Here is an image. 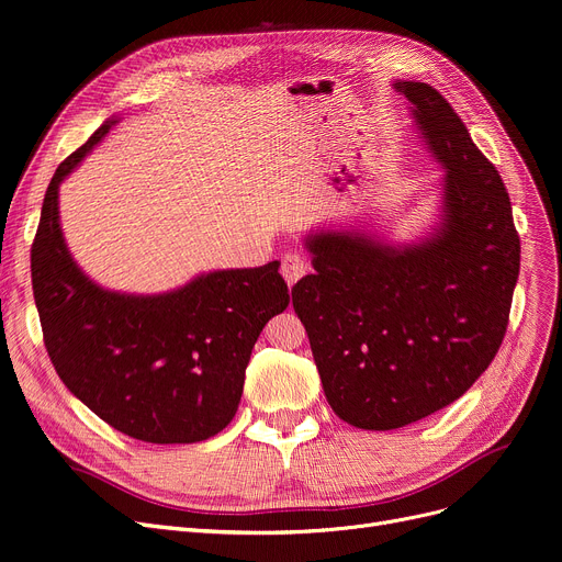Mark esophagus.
Returning a JSON list of instances; mask_svg holds the SVG:
<instances>
[{
    "label": "esophagus",
    "mask_w": 562,
    "mask_h": 562,
    "mask_svg": "<svg viewBox=\"0 0 562 562\" xmlns=\"http://www.w3.org/2000/svg\"><path fill=\"white\" fill-rule=\"evenodd\" d=\"M305 273H307V263L303 261V257L296 252H286L282 259V276L286 284L293 286Z\"/></svg>",
    "instance_id": "1"
}]
</instances>
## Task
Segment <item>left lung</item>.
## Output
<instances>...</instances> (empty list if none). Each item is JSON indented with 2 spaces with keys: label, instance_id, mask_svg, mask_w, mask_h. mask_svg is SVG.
<instances>
[{
  "label": "left lung",
  "instance_id": "1",
  "mask_svg": "<svg viewBox=\"0 0 562 562\" xmlns=\"http://www.w3.org/2000/svg\"><path fill=\"white\" fill-rule=\"evenodd\" d=\"M445 168L439 221L392 246L358 229L307 234L314 273L291 289L335 415L392 430L458 401L504 341L519 234L498 170L430 83L396 81Z\"/></svg>",
  "mask_w": 562,
  "mask_h": 562
}]
</instances>
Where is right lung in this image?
<instances>
[{"mask_svg":"<svg viewBox=\"0 0 562 562\" xmlns=\"http://www.w3.org/2000/svg\"><path fill=\"white\" fill-rule=\"evenodd\" d=\"M106 121L56 168L32 246L47 356L64 385L111 428L150 445H193L236 415L252 346L289 305L280 261L193 278L155 296L102 289L72 259L58 187L109 134Z\"/></svg>","mask_w":562,"mask_h":562,"instance_id":"right-lung-1","label":"right lung"}]
</instances>
